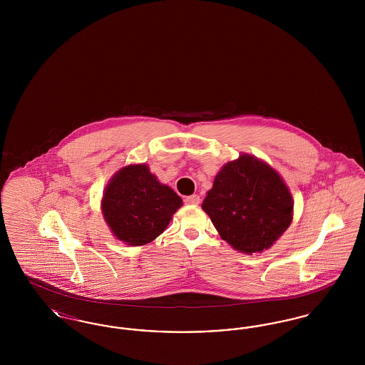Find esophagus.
<instances>
[{"mask_svg": "<svg viewBox=\"0 0 365 365\" xmlns=\"http://www.w3.org/2000/svg\"><path fill=\"white\" fill-rule=\"evenodd\" d=\"M185 202H186L187 205H198V204L201 202V200H200V195L192 194V195H189V197L185 198Z\"/></svg>", "mask_w": 365, "mask_h": 365, "instance_id": "34e87169", "label": "esophagus"}]
</instances>
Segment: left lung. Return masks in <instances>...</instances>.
<instances>
[{"label": "left lung", "mask_w": 365, "mask_h": 365, "mask_svg": "<svg viewBox=\"0 0 365 365\" xmlns=\"http://www.w3.org/2000/svg\"><path fill=\"white\" fill-rule=\"evenodd\" d=\"M202 209L222 240L253 255L268 250L292 225L294 201L278 171L242 153L215 176Z\"/></svg>", "instance_id": "left-lung-1"}]
</instances>
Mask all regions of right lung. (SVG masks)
Masks as SVG:
<instances>
[{
    "mask_svg": "<svg viewBox=\"0 0 365 365\" xmlns=\"http://www.w3.org/2000/svg\"><path fill=\"white\" fill-rule=\"evenodd\" d=\"M182 205V198L142 163L128 164L110 178L101 212L116 240L142 246L164 232Z\"/></svg>",
    "mask_w": 365,
    "mask_h": 365,
    "instance_id": "right-lung-1",
    "label": "right lung"
}]
</instances>
